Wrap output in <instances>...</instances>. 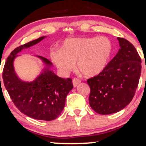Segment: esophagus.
I'll list each match as a JSON object with an SVG mask.
<instances>
[{
    "label": "esophagus",
    "instance_id": "obj_1",
    "mask_svg": "<svg viewBox=\"0 0 146 146\" xmlns=\"http://www.w3.org/2000/svg\"><path fill=\"white\" fill-rule=\"evenodd\" d=\"M80 82H81V80L78 78H74L73 80V85L74 87H76L79 84H80Z\"/></svg>",
    "mask_w": 146,
    "mask_h": 146
}]
</instances>
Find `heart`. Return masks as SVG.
I'll return each mask as SVG.
<instances>
[{"mask_svg": "<svg viewBox=\"0 0 146 146\" xmlns=\"http://www.w3.org/2000/svg\"><path fill=\"white\" fill-rule=\"evenodd\" d=\"M113 53L111 41L106 37L68 38L60 49L50 54L51 61L59 71L67 74L74 68L86 78H93L108 66Z\"/></svg>", "mask_w": 146, "mask_h": 146, "instance_id": "obj_1", "label": "heart"}]
</instances>
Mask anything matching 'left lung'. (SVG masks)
<instances>
[{"label": "left lung", "instance_id": "8db88e82", "mask_svg": "<svg viewBox=\"0 0 146 146\" xmlns=\"http://www.w3.org/2000/svg\"><path fill=\"white\" fill-rule=\"evenodd\" d=\"M120 48L104 71L88 79L89 104L100 115L123 109L135 94L141 72V60L130 42L117 38Z\"/></svg>", "mask_w": 146, "mask_h": 146}]
</instances>
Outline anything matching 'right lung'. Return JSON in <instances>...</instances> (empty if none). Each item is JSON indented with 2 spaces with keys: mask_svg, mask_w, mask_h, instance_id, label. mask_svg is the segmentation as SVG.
Masks as SVG:
<instances>
[{
  "mask_svg": "<svg viewBox=\"0 0 146 146\" xmlns=\"http://www.w3.org/2000/svg\"><path fill=\"white\" fill-rule=\"evenodd\" d=\"M42 36L18 46L8 57L3 71L5 88L18 109L28 117L38 120L51 121L59 117L64 108L66 98L73 88L71 78H60L51 71L52 63L37 56L44 68L32 82H25L18 77L14 62L18 53L44 39ZM1 81V78H0Z\"/></svg>",
  "mask_w": 146,
  "mask_h": 146,
  "instance_id": "add662e5",
  "label": "right lung"
}]
</instances>
